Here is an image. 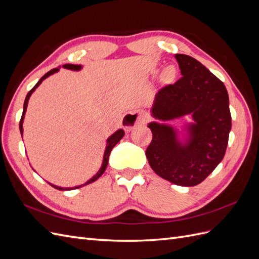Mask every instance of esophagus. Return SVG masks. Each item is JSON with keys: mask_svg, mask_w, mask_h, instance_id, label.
Here are the masks:
<instances>
[{"mask_svg": "<svg viewBox=\"0 0 259 259\" xmlns=\"http://www.w3.org/2000/svg\"><path fill=\"white\" fill-rule=\"evenodd\" d=\"M147 112L143 109H136L131 112L125 114L121 120V124L125 131L134 129L137 124H142L147 121Z\"/></svg>", "mask_w": 259, "mask_h": 259, "instance_id": "obj_1", "label": "esophagus"}]
</instances>
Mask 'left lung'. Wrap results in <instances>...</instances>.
<instances>
[{
    "instance_id": "8db88e82",
    "label": "left lung",
    "mask_w": 259,
    "mask_h": 259,
    "mask_svg": "<svg viewBox=\"0 0 259 259\" xmlns=\"http://www.w3.org/2000/svg\"><path fill=\"white\" fill-rule=\"evenodd\" d=\"M182 77L158 91L152 116L162 121L191 115L182 142L169 124L152 121V141L145 151L150 166L164 180L191 187L207 178L222 161L231 131L229 95L214 74L186 55H175Z\"/></svg>"
}]
</instances>
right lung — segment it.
Returning <instances> with one entry per match:
<instances>
[{
	"instance_id": "add662e5",
	"label": "right lung",
	"mask_w": 259,
	"mask_h": 259,
	"mask_svg": "<svg viewBox=\"0 0 259 259\" xmlns=\"http://www.w3.org/2000/svg\"><path fill=\"white\" fill-rule=\"evenodd\" d=\"M63 68H64V69L72 70V71H79V70L82 69V65H77V64H64V65H63ZM58 71H59V68H56V69H52V70H50L49 72L46 73V74H45L40 79H39L38 83L34 86V88H32V89L28 92L27 96H26V98H25V102H24L23 115H22V118H21V121H19V131H21V135H22V137H23V122H24L25 114H26V109H27V105H28L29 97L31 96L32 93L35 92V90L38 88V86L41 84V82L44 81V79H46V78H47L48 76H50V75H52V74H55V73H57ZM123 136H124V131H123L122 129H119V130H117V131L115 132L114 135H111V136L107 139V145H106V150H105V152H104V158H103L102 167L99 168V170L97 171V173H96L94 176H93V177L91 178V180H89L88 182H86L85 184H83V185H79V186L71 187V188H64V187H59V186H56V185H52V184H50V183H49L50 186H52V187L56 188V189H58V190H72V189L81 188V187L85 186V185H89V184H91V183H93V182L97 181L98 178L101 177V176L104 174V171H105L106 167H107V164H108V160H109V155H110V152H111V150L114 149L115 145H116L119 141L121 140V139L123 138Z\"/></svg>"
}]
</instances>
